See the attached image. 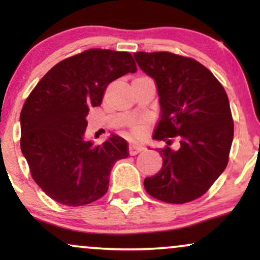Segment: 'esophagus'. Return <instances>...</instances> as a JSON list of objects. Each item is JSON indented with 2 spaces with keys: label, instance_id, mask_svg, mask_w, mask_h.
<instances>
[{
  "label": "esophagus",
  "instance_id": "esophagus-1",
  "mask_svg": "<svg viewBox=\"0 0 260 260\" xmlns=\"http://www.w3.org/2000/svg\"><path fill=\"white\" fill-rule=\"evenodd\" d=\"M128 150H129L131 155H137V154L142 153V151L144 150V147H142V145H139V144H131Z\"/></svg>",
  "mask_w": 260,
  "mask_h": 260
}]
</instances>
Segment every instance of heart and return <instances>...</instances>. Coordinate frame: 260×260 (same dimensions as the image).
Wrapping results in <instances>:
<instances>
[{"mask_svg":"<svg viewBox=\"0 0 260 260\" xmlns=\"http://www.w3.org/2000/svg\"><path fill=\"white\" fill-rule=\"evenodd\" d=\"M143 131H144V126H143V124H138V126L133 128V132L136 134H142Z\"/></svg>","mask_w":260,"mask_h":260,"instance_id":"b5f03b06","label":"heart"}]
</instances>
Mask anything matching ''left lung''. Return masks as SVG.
I'll list each match as a JSON object with an SVG mask.
<instances>
[{"label":"left lung","mask_w":260,"mask_h":260,"mask_svg":"<svg viewBox=\"0 0 260 260\" xmlns=\"http://www.w3.org/2000/svg\"><path fill=\"white\" fill-rule=\"evenodd\" d=\"M139 68L154 79L161 118L153 139L178 137L180 148L159 149L162 168L144 180L159 201L183 204L204 194L229 162L234 121L228 94L196 59L170 52H136Z\"/></svg>","instance_id":"1"}]
</instances>
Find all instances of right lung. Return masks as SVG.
<instances>
[{
  "label": "right lung",
  "instance_id": "1",
  "mask_svg": "<svg viewBox=\"0 0 260 260\" xmlns=\"http://www.w3.org/2000/svg\"><path fill=\"white\" fill-rule=\"evenodd\" d=\"M136 71L129 52L91 49L53 66L25 100L20 149L34 181L53 201L79 207L107 192L112 166L128 156V145L116 134L100 145L86 140V116L101 105L112 80Z\"/></svg>",
  "mask_w": 260,
  "mask_h": 260
}]
</instances>
